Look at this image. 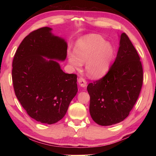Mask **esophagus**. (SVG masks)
<instances>
[{
  "label": "esophagus",
  "instance_id": "34e87169",
  "mask_svg": "<svg viewBox=\"0 0 156 156\" xmlns=\"http://www.w3.org/2000/svg\"><path fill=\"white\" fill-rule=\"evenodd\" d=\"M78 82L80 84V87H86V86L87 84V82L86 81L85 79L83 77H80L78 79Z\"/></svg>",
  "mask_w": 156,
  "mask_h": 156
}]
</instances>
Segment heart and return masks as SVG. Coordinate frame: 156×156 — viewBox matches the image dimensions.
<instances>
[{"instance_id":"heart-1","label":"heart","mask_w":156,"mask_h":156,"mask_svg":"<svg viewBox=\"0 0 156 156\" xmlns=\"http://www.w3.org/2000/svg\"><path fill=\"white\" fill-rule=\"evenodd\" d=\"M75 54H69V64L78 69L86 63L87 74L97 78L107 72L113 57V49L101 36L92 35L79 43Z\"/></svg>"}]
</instances>
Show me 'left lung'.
<instances>
[{"label":"left lung","mask_w":156,"mask_h":156,"mask_svg":"<svg viewBox=\"0 0 156 156\" xmlns=\"http://www.w3.org/2000/svg\"><path fill=\"white\" fill-rule=\"evenodd\" d=\"M119 45L108 72L87 87L91 117L102 126L117 124L128 117L143 84L140 58L125 33L121 35Z\"/></svg>","instance_id":"8db88e82"}]
</instances>
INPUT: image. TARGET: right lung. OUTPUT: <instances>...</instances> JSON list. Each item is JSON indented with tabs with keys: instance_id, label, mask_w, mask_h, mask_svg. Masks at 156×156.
Returning a JSON list of instances; mask_svg holds the SVG:
<instances>
[{
	"instance_id": "right-lung-1",
	"label": "right lung",
	"mask_w": 156,
	"mask_h": 156,
	"mask_svg": "<svg viewBox=\"0 0 156 156\" xmlns=\"http://www.w3.org/2000/svg\"><path fill=\"white\" fill-rule=\"evenodd\" d=\"M45 27L23 39L12 61L15 93L29 117L54 124L64 117L78 92L77 75L66 74L54 60H64L67 44ZM51 59L48 61L42 57Z\"/></svg>"
}]
</instances>
